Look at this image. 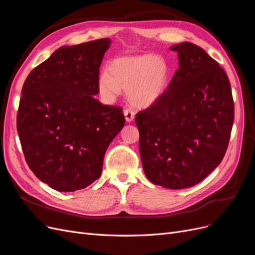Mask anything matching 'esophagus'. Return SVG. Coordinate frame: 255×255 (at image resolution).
<instances>
[{"label":"esophagus","mask_w":255,"mask_h":255,"mask_svg":"<svg viewBox=\"0 0 255 255\" xmlns=\"http://www.w3.org/2000/svg\"><path fill=\"white\" fill-rule=\"evenodd\" d=\"M124 114H125L126 120H127L128 122L133 121V119H134V117H135V113H134L133 111L129 110V109H126L125 112H124Z\"/></svg>","instance_id":"obj_1"}]
</instances>
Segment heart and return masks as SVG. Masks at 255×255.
I'll return each instance as SVG.
<instances>
[{
  "mask_svg": "<svg viewBox=\"0 0 255 255\" xmlns=\"http://www.w3.org/2000/svg\"><path fill=\"white\" fill-rule=\"evenodd\" d=\"M108 72L97 80V90L105 102L115 101L127 91L129 103L138 109L152 107L168 89L171 67L162 56L144 54L113 60Z\"/></svg>",
  "mask_w": 255,
  "mask_h": 255,
  "instance_id": "b5f03b06",
  "label": "heart"
}]
</instances>
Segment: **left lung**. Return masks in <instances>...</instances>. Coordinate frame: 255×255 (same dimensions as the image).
I'll use <instances>...</instances> for the list:
<instances>
[{
    "label": "left lung",
    "instance_id": "obj_1",
    "mask_svg": "<svg viewBox=\"0 0 255 255\" xmlns=\"http://www.w3.org/2000/svg\"><path fill=\"white\" fill-rule=\"evenodd\" d=\"M179 68L162 97L136 115L147 179L166 189L195 186L222 162L229 144L234 103L229 79L195 44L173 45Z\"/></svg>",
    "mask_w": 255,
    "mask_h": 255
}]
</instances>
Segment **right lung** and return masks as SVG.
<instances>
[{
    "instance_id": "right-lung-1",
    "label": "right lung",
    "mask_w": 255,
    "mask_h": 255,
    "mask_svg": "<svg viewBox=\"0 0 255 255\" xmlns=\"http://www.w3.org/2000/svg\"><path fill=\"white\" fill-rule=\"evenodd\" d=\"M110 45L105 38L60 47L24 82L16 129L25 160L59 192L84 189L100 177L105 152L126 124L121 108L94 97Z\"/></svg>"
}]
</instances>
